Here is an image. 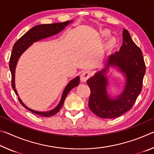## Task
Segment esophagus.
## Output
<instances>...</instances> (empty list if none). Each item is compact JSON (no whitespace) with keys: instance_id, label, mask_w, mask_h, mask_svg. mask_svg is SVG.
I'll return each instance as SVG.
<instances>
[{"instance_id":"34e87169","label":"esophagus","mask_w":154,"mask_h":154,"mask_svg":"<svg viewBox=\"0 0 154 154\" xmlns=\"http://www.w3.org/2000/svg\"><path fill=\"white\" fill-rule=\"evenodd\" d=\"M91 76V72L89 71H83L81 74V80L83 82H86L88 79H89Z\"/></svg>"}]
</instances>
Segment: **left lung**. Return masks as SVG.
I'll return each instance as SVG.
<instances>
[{
	"mask_svg": "<svg viewBox=\"0 0 154 154\" xmlns=\"http://www.w3.org/2000/svg\"><path fill=\"white\" fill-rule=\"evenodd\" d=\"M123 43L114 54L109 55L105 67L87 81L90 89L88 105L96 116L105 119L118 118L129 111L141 92L145 73L142 51L131 38L126 29L123 30ZM118 68L126 78L123 92L116 98L107 93L106 72L109 67Z\"/></svg>",
	"mask_w": 154,
	"mask_h": 154,
	"instance_id": "left-lung-1",
	"label": "left lung"
}]
</instances>
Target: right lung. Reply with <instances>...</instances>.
Wrapping results in <instances>:
<instances>
[{"mask_svg": "<svg viewBox=\"0 0 154 154\" xmlns=\"http://www.w3.org/2000/svg\"><path fill=\"white\" fill-rule=\"evenodd\" d=\"M72 22V20H69L66 21V22L61 23H54V24H41L35 26H34L33 28H31L30 30H28L27 32H26L22 37L19 38V39L15 42L14 47H13V50L9 60V69L11 73V85L15 94L18 96V94L16 89H15V67H16L18 60H19L21 55H22V54L24 53V52L33 43L36 42V41H40L41 39H43V38H48L49 36L56 35V34L61 32L62 30H64V28L66 27L67 25H69ZM79 76L74 78L73 79H72L71 82L68 83L66 88H65V89L64 90L61 97V100L60 101L58 105H57V106H56L55 108L52 109V110L48 111L43 112L33 110V109L28 108L26 105H24V103H23L22 100L20 98L19 96H18V100H19L20 103L22 104V105L23 106H24L26 109H27L28 110L30 111L32 113L38 115V116L42 117H50L56 114L60 110L68 94H69V92L72 89V88L77 86V85H79Z\"/></svg>", "mask_w": 154, "mask_h": 154, "instance_id": "1", "label": "right lung"}]
</instances>
